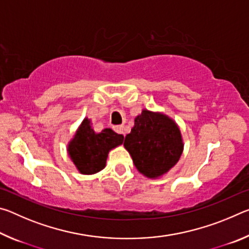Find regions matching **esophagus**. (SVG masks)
I'll return each mask as SVG.
<instances>
[{
  "instance_id": "1",
  "label": "esophagus",
  "mask_w": 249,
  "mask_h": 249,
  "mask_svg": "<svg viewBox=\"0 0 249 249\" xmlns=\"http://www.w3.org/2000/svg\"><path fill=\"white\" fill-rule=\"evenodd\" d=\"M113 129H114L117 134H123L124 135V126L123 125L114 126V127H113Z\"/></svg>"
}]
</instances>
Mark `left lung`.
Returning <instances> with one entry per match:
<instances>
[{"mask_svg":"<svg viewBox=\"0 0 249 249\" xmlns=\"http://www.w3.org/2000/svg\"><path fill=\"white\" fill-rule=\"evenodd\" d=\"M128 151L136 169L147 178H159L179 161L183 141L178 124L166 114L142 109L135 117L134 127L125 136Z\"/></svg>","mask_w":249,"mask_h":249,"instance_id":"obj_1","label":"left lung"}]
</instances>
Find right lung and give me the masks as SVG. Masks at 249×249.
Listing matches in <instances>:
<instances>
[{"instance_id": "obj_1", "label": "right lung", "mask_w": 249, "mask_h": 249, "mask_svg": "<svg viewBox=\"0 0 249 249\" xmlns=\"http://www.w3.org/2000/svg\"><path fill=\"white\" fill-rule=\"evenodd\" d=\"M123 135L111 128L95 133L91 120L86 117L69 142L67 150L80 174L94 175L105 168L109 150L123 144Z\"/></svg>"}]
</instances>
